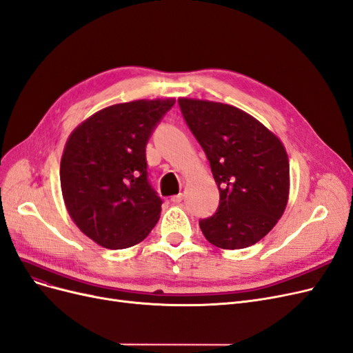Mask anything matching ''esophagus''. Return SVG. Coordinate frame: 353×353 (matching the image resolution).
Masks as SVG:
<instances>
[{"instance_id":"1","label":"esophagus","mask_w":353,"mask_h":353,"mask_svg":"<svg viewBox=\"0 0 353 353\" xmlns=\"http://www.w3.org/2000/svg\"><path fill=\"white\" fill-rule=\"evenodd\" d=\"M182 201V194L179 192V194H176V196H172L171 197V203H174V204H178V203H181Z\"/></svg>"}]
</instances>
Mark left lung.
Wrapping results in <instances>:
<instances>
[{"mask_svg":"<svg viewBox=\"0 0 353 353\" xmlns=\"http://www.w3.org/2000/svg\"><path fill=\"white\" fill-rule=\"evenodd\" d=\"M178 103L221 194L217 212L200 221L203 235L222 250L257 244L288 205L290 176L283 143L232 105L191 98H179Z\"/></svg>","mask_w":353,"mask_h":353,"instance_id":"left-lung-1","label":"left lung"}]
</instances>
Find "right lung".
Listing matches in <instances>:
<instances>
[{"instance_id":"obj_1","label":"right lung","mask_w":353,"mask_h":353,"mask_svg":"<svg viewBox=\"0 0 353 353\" xmlns=\"http://www.w3.org/2000/svg\"><path fill=\"white\" fill-rule=\"evenodd\" d=\"M174 103H115L71 131L59 165L61 191L72 222L98 245H136L159 221L162 200L148 182L145 144Z\"/></svg>"}]
</instances>
